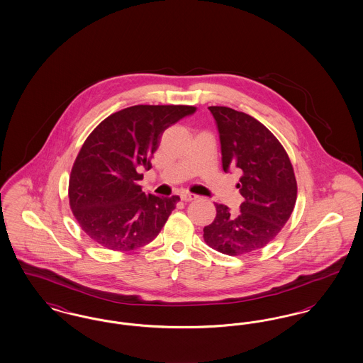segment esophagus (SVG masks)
<instances>
[{"instance_id":"1","label":"esophagus","mask_w":363,"mask_h":363,"mask_svg":"<svg viewBox=\"0 0 363 363\" xmlns=\"http://www.w3.org/2000/svg\"><path fill=\"white\" fill-rule=\"evenodd\" d=\"M194 199H197V196L196 194H191V193H188V191H184V193H181V200L182 201H191V200H194Z\"/></svg>"}]
</instances>
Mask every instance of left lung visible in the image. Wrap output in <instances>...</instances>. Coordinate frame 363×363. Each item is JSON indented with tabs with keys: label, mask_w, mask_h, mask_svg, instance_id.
<instances>
[{
	"label": "left lung",
	"mask_w": 363,
	"mask_h": 363,
	"mask_svg": "<svg viewBox=\"0 0 363 363\" xmlns=\"http://www.w3.org/2000/svg\"><path fill=\"white\" fill-rule=\"evenodd\" d=\"M208 108L218 123L223 170H241L237 188L245 200L235 215L215 204L216 216L203 237L227 256L247 255L274 241L290 219L298 191L293 164L275 135L252 116L225 106Z\"/></svg>",
	"instance_id": "left-lung-1"
}]
</instances>
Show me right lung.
I'll use <instances>...</instances> for the list:
<instances>
[{"instance_id":"obj_1","label":"right lung","mask_w":363,"mask_h":363,"mask_svg":"<svg viewBox=\"0 0 363 363\" xmlns=\"http://www.w3.org/2000/svg\"><path fill=\"white\" fill-rule=\"evenodd\" d=\"M185 104H138L104 118L86 138L72 166L68 197L77 223L92 241L129 252L154 241L178 196L145 194L138 169L150 170L162 133L194 114Z\"/></svg>"}]
</instances>
